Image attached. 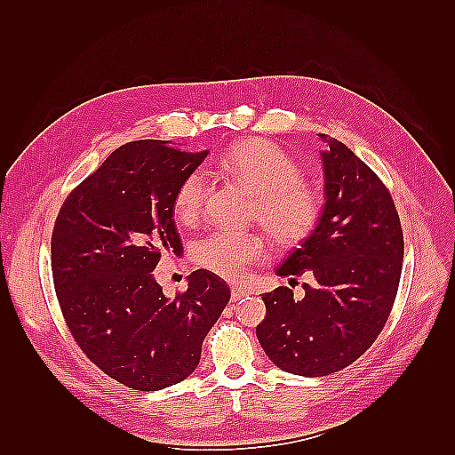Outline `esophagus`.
I'll use <instances>...</instances> for the list:
<instances>
[{
	"mask_svg": "<svg viewBox=\"0 0 455 455\" xmlns=\"http://www.w3.org/2000/svg\"><path fill=\"white\" fill-rule=\"evenodd\" d=\"M250 291L246 287H240V285H235L233 289H230V299H233V301L236 303V301H240V299H244L246 295H248Z\"/></svg>",
	"mask_w": 455,
	"mask_h": 455,
	"instance_id": "esophagus-1",
	"label": "esophagus"
}]
</instances>
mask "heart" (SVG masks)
I'll list each match as a JSON object with an SVG mask.
<instances>
[{"instance_id": "1", "label": "heart", "mask_w": 455, "mask_h": 455, "mask_svg": "<svg viewBox=\"0 0 455 455\" xmlns=\"http://www.w3.org/2000/svg\"><path fill=\"white\" fill-rule=\"evenodd\" d=\"M230 178L254 196V219L275 238L277 244L295 246L313 235L323 215L318 191L301 180V168L267 140L235 142L220 158ZM207 196V176L191 170L173 196L180 220L199 217ZM267 254V244L258 233L211 230L191 246V259L207 272L227 279L246 275Z\"/></svg>"}]
</instances>
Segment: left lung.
<instances>
[{
    "label": "left lung",
    "mask_w": 455,
    "mask_h": 455,
    "mask_svg": "<svg viewBox=\"0 0 455 455\" xmlns=\"http://www.w3.org/2000/svg\"><path fill=\"white\" fill-rule=\"evenodd\" d=\"M328 150L324 207L313 235L277 267L305 272L303 299L291 287L264 293L266 318L256 336L283 371L323 377L344 370L383 331L403 269V228L385 183L340 140L321 134Z\"/></svg>",
    "instance_id": "obj_1"
}]
</instances>
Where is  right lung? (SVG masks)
<instances>
[{
    "instance_id": "add662e5",
    "label": "right lung",
    "mask_w": 455,
    "mask_h": 455,
    "mask_svg": "<svg viewBox=\"0 0 455 455\" xmlns=\"http://www.w3.org/2000/svg\"><path fill=\"white\" fill-rule=\"evenodd\" d=\"M207 158L168 140H134L109 154L62 203L51 266L64 321L111 379L158 391L186 379L230 289L197 269L168 299L154 277L162 254H181L173 222L180 181Z\"/></svg>"
}]
</instances>
